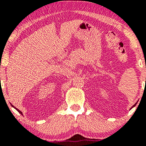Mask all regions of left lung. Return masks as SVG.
<instances>
[{
    "label": "left lung",
    "mask_w": 146,
    "mask_h": 146,
    "mask_svg": "<svg viewBox=\"0 0 146 146\" xmlns=\"http://www.w3.org/2000/svg\"><path fill=\"white\" fill-rule=\"evenodd\" d=\"M136 104H137V103H136V104H135V105H134V106H132V108H133V107H134V106H135V105H136Z\"/></svg>",
    "instance_id": "8db88e82"
}]
</instances>
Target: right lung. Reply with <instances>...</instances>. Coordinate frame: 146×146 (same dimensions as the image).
Returning a JSON list of instances; mask_svg holds the SVG:
<instances>
[{
    "label": "right lung",
    "mask_w": 146,
    "mask_h": 146,
    "mask_svg": "<svg viewBox=\"0 0 146 146\" xmlns=\"http://www.w3.org/2000/svg\"><path fill=\"white\" fill-rule=\"evenodd\" d=\"M11 106H12V107H14V108H15V109H16V110H18V112H19V113H21V115H23V113H22V112L21 111V110H18V108H16V107H14V106H13L12 104H11Z\"/></svg>",
    "instance_id": "1"
}]
</instances>
